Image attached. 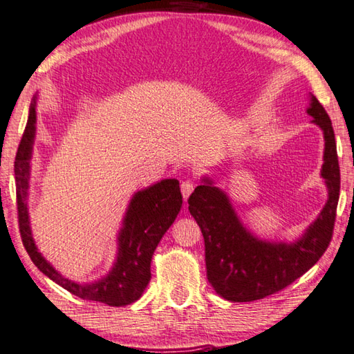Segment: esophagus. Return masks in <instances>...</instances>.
Here are the masks:
<instances>
[{"instance_id":"34e87169","label":"esophagus","mask_w":354,"mask_h":354,"mask_svg":"<svg viewBox=\"0 0 354 354\" xmlns=\"http://www.w3.org/2000/svg\"><path fill=\"white\" fill-rule=\"evenodd\" d=\"M180 189H182V194H183V198L188 200V197L191 196V192L194 191V183L191 182V180H186V182L182 183V186H180Z\"/></svg>"}]
</instances>
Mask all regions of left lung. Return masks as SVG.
<instances>
[{
  "label": "left lung",
  "instance_id": "obj_1",
  "mask_svg": "<svg viewBox=\"0 0 354 354\" xmlns=\"http://www.w3.org/2000/svg\"><path fill=\"white\" fill-rule=\"evenodd\" d=\"M306 112L324 132L321 176L328 200L305 234L292 243H271L254 237L240 222L230 198L206 177L188 198L189 212L205 239L206 276L226 301L252 302L281 291L308 271L328 248L335 230L341 171L331 120L316 97Z\"/></svg>",
  "mask_w": 354,
  "mask_h": 354
}]
</instances>
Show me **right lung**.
<instances>
[{"instance_id":"1","label":"right lung","mask_w":354,"mask_h":354,"mask_svg":"<svg viewBox=\"0 0 354 354\" xmlns=\"http://www.w3.org/2000/svg\"><path fill=\"white\" fill-rule=\"evenodd\" d=\"M35 104L37 102L33 98L28 124L15 157L18 223L26 251L43 274L84 301H95L109 306H124L136 302L151 281V259L160 239L174 223L182 208L183 200L178 180H162L149 188L136 192L123 218V228L118 232V254L108 276L86 285L69 281L55 271L41 252H38L29 225L26 197L29 189L32 145L35 138Z\"/></svg>"}]
</instances>
